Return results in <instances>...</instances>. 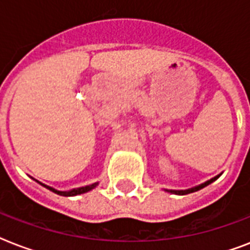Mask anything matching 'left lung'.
<instances>
[{"mask_svg": "<svg viewBox=\"0 0 250 250\" xmlns=\"http://www.w3.org/2000/svg\"><path fill=\"white\" fill-rule=\"evenodd\" d=\"M222 174L217 175V176H214V178H211L210 180H206L205 183H202V184H198V186L196 187H192V188H188V189H165L166 192H170V193H174V194H179V196H183V194H188V193H193V192H197V190L202 189L204 187L209 186V184H211L213 182H215L219 176H221Z\"/></svg>", "mask_w": 250, "mask_h": 250, "instance_id": "obj_1", "label": "left lung"}]
</instances>
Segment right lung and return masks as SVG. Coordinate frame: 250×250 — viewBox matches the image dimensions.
<instances>
[{
    "label": "right lung",
    "mask_w": 250,
    "mask_h": 250,
    "mask_svg": "<svg viewBox=\"0 0 250 250\" xmlns=\"http://www.w3.org/2000/svg\"><path fill=\"white\" fill-rule=\"evenodd\" d=\"M33 180H36V179H33ZM36 182L39 183V184H41V186H42V187H45V188H48L49 190H52V192H54V193L60 194V196H66V197H70V196H78V194L86 193V192H89V190H92V189H93V188H96V187L98 186V182H97V183H93V184H90V186L79 187V188H74V189H70V190H58V189H56V188H53V187H49V186H46V184H44V183L39 182V180H36Z\"/></svg>",
    "instance_id": "obj_1"
}]
</instances>
